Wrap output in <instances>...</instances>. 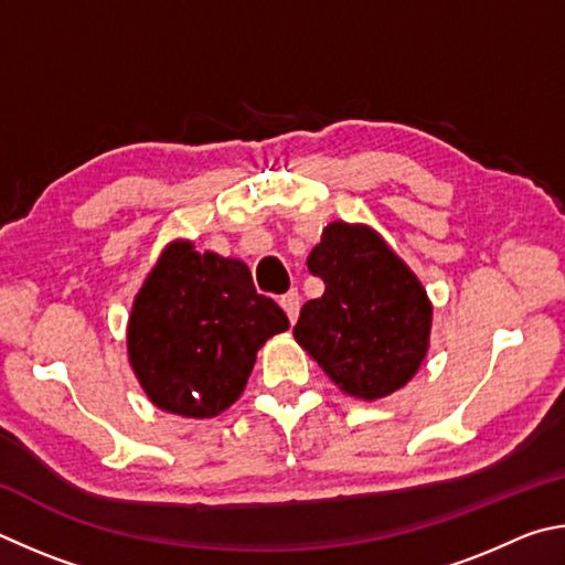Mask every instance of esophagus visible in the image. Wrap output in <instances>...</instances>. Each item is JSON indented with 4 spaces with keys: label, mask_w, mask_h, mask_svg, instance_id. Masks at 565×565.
<instances>
[{
    "label": "esophagus",
    "mask_w": 565,
    "mask_h": 565,
    "mask_svg": "<svg viewBox=\"0 0 565 565\" xmlns=\"http://www.w3.org/2000/svg\"><path fill=\"white\" fill-rule=\"evenodd\" d=\"M280 305H282V310H285V315H288L290 322L298 320V315H300V295H298V290H290L288 295H282Z\"/></svg>",
    "instance_id": "obj_1"
}]
</instances>
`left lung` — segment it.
<instances>
[{
  "instance_id": "8db88e82",
  "label": "left lung",
  "mask_w": 565,
  "mask_h": 565,
  "mask_svg": "<svg viewBox=\"0 0 565 565\" xmlns=\"http://www.w3.org/2000/svg\"><path fill=\"white\" fill-rule=\"evenodd\" d=\"M308 270L322 298L302 305L295 340L338 387L364 402L402 390L429 352L431 300L412 267L364 223L332 221Z\"/></svg>"
}]
</instances>
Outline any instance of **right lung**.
Returning a JSON list of instances; mask_svg holds the SVG:
<instances>
[{"instance_id":"right-lung-1","label":"right lung","mask_w":565,"mask_h":565,"mask_svg":"<svg viewBox=\"0 0 565 565\" xmlns=\"http://www.w3.org/2000/svg\"><path fill=\"white\" fill-rule=\"evenodd\" d=\"M288 328L285 312L255 292L243 260L198 253L178 237L134 298L128 362L158 409L211 419L241 397L257 350Z\"/></svg>"}]
</instances>
